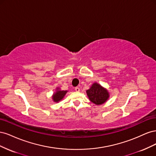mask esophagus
<instances>
[{
  "label": "esophagus",
  "mask_w": 156,
  "mask_h": 156,
  "mask_svg": "<svg viewBox=\"0 0 156 156\" xmlns=\"http://www.w3.org/2000/svg\"><path fill=\"white\" fill-rule=\"evenodd\" d=\"M75 91H76V92H79L80 91V88L77 87L75 88Z\"/></svg>",
  "instance_id": "obj_1"
}]
</instances>
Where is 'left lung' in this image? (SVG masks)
Segmentation results:
<instances>
[{"label": "left lung", "mask_w": 156, "mask_h": 156, "mask_svg": "<svg viewBox=\"0 0 156 156\" xmlns=\"http://www.w3.org/2000/svg\"><path fill=\"white\" fill-rule=\"evenodd\" d=\"M87 95L92 103L96 105H101L108 98V93L98 83H94L90 88L87 90Z\"/></svg>", "instance_id": "1"}]
</instances>
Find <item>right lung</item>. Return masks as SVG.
<instances>
[{
  "instance_id": "add662e5",
  "label": "right lung",
  "mask_w": 156,
  "mask_h": 156,
  "mask_svg": "<svg viewBox=\"0 0 156 156\" xmlns=\"http://www.w3.org/2000/svg\"><path fill=\"white\" fill-rule=\"evenodd\" d=\"M67 91H64V90H57L55 94H54V95L53 96V99L54 101L55 102H58L60 101L62 99L64 98L65 96V94H66Z\"/></svg>"
}]
</instances>
